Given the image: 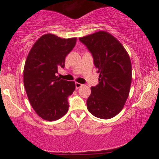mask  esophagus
<instances>
[{
	"mask_svg": "<svg viewBox=\"0 0 159 159\" xmlns=\"http://www.w3.org/2000/svg\"><path fill=\"white\" fill-rule=\"evenodd\" d=\"M82 84L79 83V82H75V87H76V89H78L80 88V87H82Z\"/></svg>",
	"mask_w": 159,
	"mask_h": 159,
	"instance_id": "34e87169",
	"label": "esophagus"
}]
</instances>
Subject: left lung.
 Listing matches in <instances>:
<instances>
[{"label":"left lung","mask_w":159,"mask_h":159,"mask_svg":"<svg viewBox=\"0 0 159 159\" xmlns=\"http://www.w3.org/2000/svg\"><path fill=\"white\" fill-rule=\"evenodd\" d=\"M93 57L99 83L91 88L87 100L89 112L108 119L122 110L132 82V64L121 43L107 32L99 31L80 38Z\"/></svg>","instance_id":"obj_1"}]
</instances>
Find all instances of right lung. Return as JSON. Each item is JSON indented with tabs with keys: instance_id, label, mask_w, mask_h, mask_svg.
<instances>
[{
	"instance_id": "obj_1",
	"label": "right lung",
	"mask_w": 159,
	"mask_h": 159,
	"mask_svg": "<svg viewBox=\"0 0 159 159\" xmlns=\"http://www.w3.org/2000/svg\"><path fill=\"white\" fill-rule=\"evenodd\" d=\"M77 38L64 39L45 34L34 43L24 67V85L36 114L47 121L61 118L69 110L68 97L75 90L73 81L61 80L58 69L64 68L66 56Z\"/></svg>"
}]
</instances>
